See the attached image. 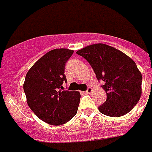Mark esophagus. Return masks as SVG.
Listing matches in <instances>:
<instances>
[{
    "label": "esophagus",
    "mask_w": 152,
    "mask_h": 152,
    "mask_svg": "<svg viewBox=\"0 0 152 152\" xmlns=\"http://www.w3.org/2000/svg\"><path fill=\"white\" fill-rule=\"evenodd\" d=\"M92 91H93V89L91 88V87H89L88 88H87V91H86V92H85V93H86V94H91Z\"/></svg>",
    "instance_id": "esophagus-1"
}]
</instances>
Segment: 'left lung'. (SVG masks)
Here are the masks:
<instances>
[{"instance_id":"left-lung-1","label":"left lung","mask_w":152,"mask_h":152,"mask_svg":"<svg viewBox=\"0 0 152 152\" xmlns=\"http://www.w3.org/2000/svg\"><path fill=\"white\" fill-rule=\"evenodd\" d=\"M88 61L107 94L98 107L102 114L119 117L127 114L141 96L142 75L136 63L116 48L104 44H92L76 51Z\"/></svg>"}]
</instances>
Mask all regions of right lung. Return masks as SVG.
<instances>
[{
  "instance_id": "obj_1",
  "label": "right lung",
  "mask_w": 152,
  "mask_h": 152,
  "mask_svg": "<svg viewBox=\"0 0 152 152\" xmlns=\"http://www.w3.org/2000/svg\"><path fill=\"white\" fill-rule=\"evenodd\" d=\"M73 50L58 48L41 57L27 72L23 90L34 114L50 125H62L76 115L80 100L78 91H62L66 83L65 65Z\"/></svg>"
}]
</instances>
